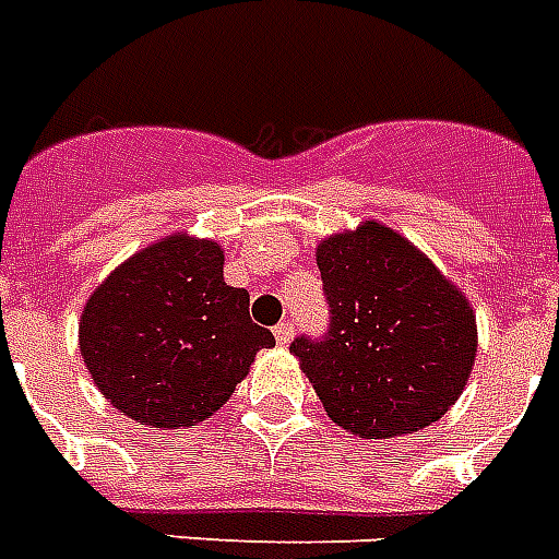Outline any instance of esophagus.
I'll use <instances>...</instances> for the list:
<instances>
[{
  "mask_svg": "<svg viewBox=\"0 0 559 559\" xmlns=\"http://www.w3.org/2000/svg\"><path fill=\"white\" fill-rule=\"evenodd\" d=\"M293 333H296V324H293V319H284V322L275 324V342H278V345H289Z\"/></svg>",
  "mask_w": 559,
  "mask_h": 559,
  "instance_id": "1",
  "label": "esophagus"
}]
</instances>
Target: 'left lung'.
<instances>
[{
	"label": "left lung",
	"mask_w": 559,
	"mask_h": 559,
	"mask_svg": "<svg viewBox=\"0 0 559 559\" xmlns=\"http://www.w3.org/2000/svg\"><path fill=\"white\" fill-rule=\"evenodd\" d=\"M331 328L289 350L333 424L359 438H400L435 424L476 362L467 296L394 228L366 219L316 249Z\"/></svg>",
	"instance_id": "obj_1"
}]
</instances>
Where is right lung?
Instances as JSON below:
<instances>
[{
	"instance_id": "add662e5",
	"label": "right lung",
	"mask_w": 559,
	"mask_h": 559,
	"mask_svg": "<svg viewBox=\"0 0 559 559\" xmlns=\"http://www.w3.org/2000/svg\"><path fill=\"white\" fill-rule=\"evenodd\" d=\"M78 333L100 394L156 429L214 415L254 354L275 345L249 319V293L223 281V249L188 235L162 237L109 272Z\"/></svg>"
}]
</instances>
